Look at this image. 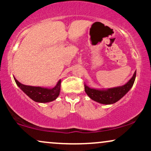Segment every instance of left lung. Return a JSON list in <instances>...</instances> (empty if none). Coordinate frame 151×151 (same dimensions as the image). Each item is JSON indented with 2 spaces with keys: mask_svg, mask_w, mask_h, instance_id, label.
Masks as SVG:
<instances>
[{
  "mask_svg": "<svg viewBox=\"0 0 151 151\" xmlns=\"http://www.w3.org/2000/svg\"><path fill=\"white\" fill-rule=\"evenodd\" d=\"M136 73L133 74L132 78L124 85L108 89H96L90 88L84 84L86 94L93 101L102 104H112L120 100L131 89L136 79Z\"/></svg>",
  "mask_w": 151,
  "mask_h": 151,
  "instance_id": "8db88e82",
  "label": "left lung"
}]
</instances>
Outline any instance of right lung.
Returning a JSON list of instances; mask_svg holds the SVG:
<instances>
[{"label": "right lung", "instance_id": "right-lung-1", "mask_svg": "<svg viewBox=\"0 0 151 151\" xmlns=\"http://www.w3.org/2000/svg\"><path fill=\"white\" fill-rule=\"evenodd\" d=\"M17 85L25 92L31 99L39 103H47L52 101L58 97L60 92L61 80H59L57 85L52 89H47L40 86H32L22 84L15 79Z\"/></svg>", "mask_w": 151, "mask_h": 151}]
</instances>
